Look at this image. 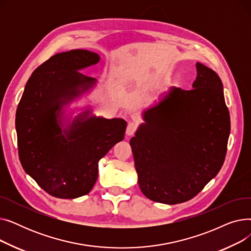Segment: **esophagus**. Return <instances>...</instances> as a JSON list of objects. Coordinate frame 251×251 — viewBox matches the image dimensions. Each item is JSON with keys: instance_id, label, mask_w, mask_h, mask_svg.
I'll return each instance as SVG.
<instances>
[{"instance_id": "34e87169", "label": "esophagus", "mask_w": 251, "mask_h": 251, "mask_svg": "<svg viewBox=\"0 0 251 251\" xmlns=\"http://www.w3.org/2000/svg\"><path fill=\"white\" fill-rule=\"evenodd\" d=\"M136 128H137L136 123H134V122L128 123V126H127V129H126V135L127 136H132L136 131Z\"/></svg>"}]
</instances>
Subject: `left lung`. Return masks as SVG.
<instances>
[{"mask_svg": "<svg viewBox=\"0 0 251 251\" xmlns=\"http://www.w3.org/2000/svg\"><path fill=\"white\" fill-rule=\"evenodd\" d=\"M191 90L171 86L130 139L138 185L152 201L176 204L201 192L221 170L230 135V115L221 78L196 63Z\"/></svg>", "mask_w": 251, "mask_h": 251, "instance_id": "left-lung-1", "label": "left lung"}]
</instances>
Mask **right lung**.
<instances>
[{"label":"right lung","instance_id":"1","mask_svg":"<svg viewBox=\"0 0 251 251\" xmlns=\"http://www.w3.org/2000/svg\"><path fill=\"white\" fill-rule=\"evenodd\" d=\"M100 61L98 54L86 50L54 55L33 71L18 104L21 165L58 199L87 194L97 182L100 160L125 135L124 119L96 116L90 105L67 110L97 86V79L79 71ZM77 109L81 113L73 117Z\"/></svg>","mask_w":251,"mask_h":251}]
</instances>
